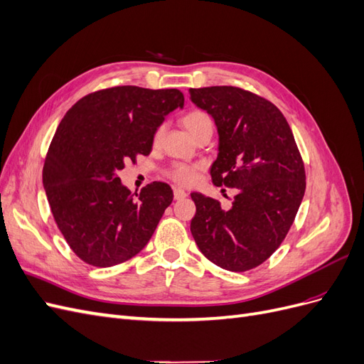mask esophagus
Wrapping results in <instances>:
<instances>
[{
    "label": "esophagus",
    "mask_w": 364,
    "mask_h": 364,
    "mask_svg": "<svg viewBox=\"0 0 364 364\" xmlns=\"http://www.w3.org/2000/svg\"><path fill=\"white\" fill-rule=\"evenodd\" d=\"M186 196H188V193H186V191H183L181 188H174V199L176 200H182V199H185Z\"/></svg>",
    "instance_id": "1"
}]
</instances>
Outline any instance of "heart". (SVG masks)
Listing matches in <instances>:
<instances>
[{
	"mask_svg": "<svg viewBox=\"0 0 364 364\" xmlns=\"http://www.w3.org/2000/svg\"><path fill=\"white\" fill-rule=\"evenodd\" d=\"M182 124L186 130H188V134L193 138L199 136L205 130L213 132L211 117L203 111H199V109L185 114L182 118ZM164 129H165L164 126H159L155 130V134H153V144H159V141L162 139V135H164ZM197 173H199V165H188V164H174L168 170L170 178L181 185L194 183L197 179Z\"/></svg>",
	"mask_w": 364,
	"mask_h": 364,
	"instance_id": "1",
	"label": "heart"
}]
</instances>
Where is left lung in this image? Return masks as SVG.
<instances>
[{
    "label": "left lung",
    "mask_w": 364,
    "mask_h": 364,
    "mask_svg": "<svg viewBox=\"0 0 364 364\" xmlns=\"http://www.w3.org/2000/svg\"><path fill=\"white\" fill-rule=\"evenodd\" d=\"M213 117L218 155L213 183L237 190L225 209L193 193L191 234L203 255L229 272L259 266L287 235L305 194V170L287 119L266 98L235 86L190 90Z\"/></svg>",
    "instance_id": "8db88e82"
}]
</instances>
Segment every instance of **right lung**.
Masks as SVG:
<instances>
[{
  "label": "right lung",
  "mask_w": 364,
  "mask_h": 364,
  "mask_svg": "<svg viewBox=\"0 0 364 364\" xmlns=\"http://www.w3.org/2000/svg\"><path fill=\"white\" fill-rule=\"evenodd\" d=\"M178 107V90L117 86L80 98L62 118L42 182L59 230L85 262L111 267L149 243L173 191L153 182L134 197L117 171L150 155L153 134Z\"/></svg>",
  "instance_id": "obj_1"
}]
</instances>
